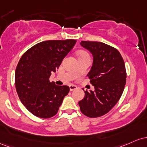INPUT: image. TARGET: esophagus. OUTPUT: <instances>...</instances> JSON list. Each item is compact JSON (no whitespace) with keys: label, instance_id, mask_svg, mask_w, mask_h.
<instances>
[{"label":"esophagus","instance_id":"obj_1","mask_svg":"<svg viewBox=\"0 0 147 147\" xmlns=\"http://www.w3.org/2000/svg\"><path fill=\"white\" fill-rule=\"evenodd\" d=\"M77 87L74 85H69V89H70V91H74V90H76Z\"/></svg>","mask_w":147,"mask_h":147}]
</instances>
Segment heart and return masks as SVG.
Returning <instances> with one entry per match:
<instances>
[{
	"label": "heart",
	"mask_w": 147,
	"mask_h": 147,
	"mask_svg": "<svg viewBox=\"0 0 147 147\" xmlns=\"http://www.w3.org/2000/svg\"><path fill=\"white\" fill-rule=\"evenodd\" d=\"M79 57H80V56H84V55H88V53H87V52H85V51H80L79 52Z\"/></svg>",
	"instance_id": "b5f03b06"
}]
</instances>
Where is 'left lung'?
Masks as SVG:
<instances>
[{
    "mask_svg": "<svg viewBox=\"0 0 147 147\" xmlns=\"http://www.w3.org/2000/svg\"><path fill=\"white\" fill-rule=\"evenodd\" d=\"M80 44L93 55L87 76L95 90L84 91L85 97L78 104L85 116L99 117L108 113L122 94L126 81L124 61L115 48L103 42L82 41Z\"/></svg>",
    "mask_w": 147,
    "mask_h": 147,
    "instance_id": "obj_1",
    "label": "left lung"
}]
</instances>
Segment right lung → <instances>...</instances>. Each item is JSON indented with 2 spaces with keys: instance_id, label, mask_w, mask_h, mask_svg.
<instances>
[{
  "instance_id": "add662e5",
  "label": "right lung",
  "mask_w": 147,
  "mask_h": 147,
  "mask_svg": "<svg viewBox=\"0 0 147 147\" xmlns=\"http://www.w3.org/2000/svg\"><path fill=\"white\" fill-rule=\"evenodd\" d=\"M76 42L75 39L44 41L21 56L15 71L16 90L21 103L34 116L53 117L68 94L69 86H58L49 78Z\"/></svg>"
}]
</instances>
